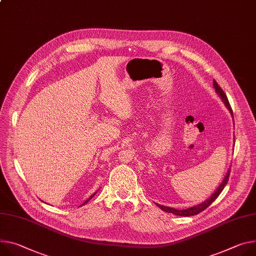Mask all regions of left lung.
I'll use <instances>...</instances> for the list:
<instances>
[{
  "label": "left lung",
  "mask_w": 256,
  "mask_h": 256,
  "mask_svg": "<svg viewBox=\"0 0 256 256\" xmlns=\"http://www.w3.org/2000/svg\"><path fill=\"white\" fill-rule=\"evenodd\" d=\"M214 88L216 92V94L220 96V98L222 99V101L224 102V106L228 108V110L230 111L232 118H234L233 115V111H232V108H230V105L228 103V100L226 96V94L224 92V90L220 88V86L218 84V82L214 80ZM234 120V118H233ZM234 140H235V136H234ZM230 166L228 168L224 180H222V182L220 184V186L218 187V189L214 192V194L209 197L208 199H206L204 202L198 204V205H195V206H192L190 208H187V209H176V208H172V207H168V206H164V205H160L158 203H155L161 210H164L166 212H168V214H174L176 216H196L198 214H200L201 212L205 210V209L210 205L218 197V195L222 193V191L224 190V188L226 187V184H228V176H230Z\"/></svg>",
  "instance_id": "obj_1"
}]
</instances>
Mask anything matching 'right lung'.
Here are the masks:
<instances>
[{"instance_id": "add662e5", "label": "right lung", "mask_w": 256, "mask_h": 256, "mask_svg": "<svg viewBox=\"0 0 256 256\" xmlns=\"http://www.w3.org/2000/svg\"><path fill=\"white\" fill-rule=\"evenodd\" d=\"M96 193H97V192H95V193H94V194H92V195H90V197H88V199H86V201H84V203H82V205H84V204H86V203H88V201H90V199H92V197H94V196H95V195H96Z\"/></svg>"}]
</instances>
